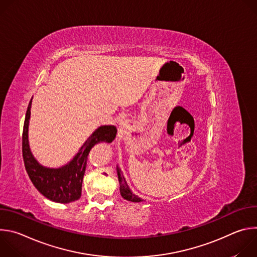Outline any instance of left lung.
Segmentation results:
<instances>
[{
	"instance_id": "1",
	"label": "left lung",
	"mask_w": 257,
	"mask_h": 257,
	"mask_svg": "<svg viewBox=\"0 0 257 257\" xmlns=\"http://www.w3.org/2000/svg\"><path fill=\"white\" fill-rule=\"evenodd\" d=\"M117 174H118V179H119V183H120V193H121L122 197L124 199H126L128 201H132V202H141V201H143L140 197H138L137 195H135L131 191L121 169L118 166H117Z\"/></svg>"
}]
</instances>
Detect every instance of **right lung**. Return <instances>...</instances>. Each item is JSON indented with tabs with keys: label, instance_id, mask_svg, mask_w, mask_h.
Segmentation results:
<instances>
[{
	"label": "right lung",
	"instance_id": "right-lung-1",
	"mask_svg": "<svg viewBox=\"0 0 257 257\" xmlns=\"http://www.w3.org/2000/svg\"><path fill=\"white\" fill-rule=\"evenodd\" d=\"M31 101L32 98L27 107L22 134V154L26 172L34 187L48 199L59 203L78 200L81 196L82 181L90 150L99 142L111 143L116 137L117 128L114 125L99 126L68 164L60 168H48L36 161L30 151L28 126Z\"/></svg>",
	"mask_w": 257,
	"mask_h": 257
}]
</instances>
